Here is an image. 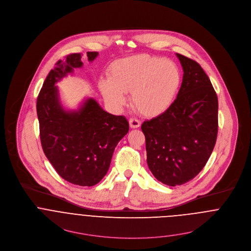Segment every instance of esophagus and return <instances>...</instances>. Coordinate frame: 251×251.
Masks as SVG:
<instances>
[{"label":"esophagus","instance_id":"obj_1","mask_svg":"<svg viewBox=\"0 0 251 251\" xmlns=\"http://www.w3.org/2000/svg\"><path fill=\"white\" fill-rule=\"evenodd\" d=\"M129 126H130L131 128H137V127H139L141 126V122L139 120H137V119L131 118L129 120Z\"/></svg>","mask_w":251,"mask_h":251}]
</instances>
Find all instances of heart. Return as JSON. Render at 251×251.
I'll use <instances>...</instances> for the list:
<instances>
[{"label": "heart", "mask_w": 251, "mask_h": 251, "mask_svg": "<svg viewBox=\"0 0 251 251\" xmlns=\"http://www.w3.org/2000/svg\"><path fill=\"white\" fill-rule=\"evenodd\" d=\"M181 84L177 65L164 57L139 54L117 60L109 70V79L101 78L100 88L105 100L121 107L125 93H131V102L139 113L156 117L173 104Z\"/></svg>", "instance_id": "obj_1"}]
</instances>
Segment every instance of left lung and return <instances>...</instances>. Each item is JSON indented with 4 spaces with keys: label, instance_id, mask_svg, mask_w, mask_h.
<instances>
[{
    "label": "left lung",
    "instance_id": "obj_1",
    "mask_svg": "<svg viewBox=\"0 0 251 251\" xmlns=\"http://www.w3.org/2000/svg\"><path fill=\"white\" fill-rule=\"evenodd\" d=\"M183 79L176 99L163 114L141 126L147 163L160 182L178 186L205 166L218 135V97L201 66L176 53Z\"/></svg>",
    "mask_w": 251,
    "mask_h": 251
}]
</instances>
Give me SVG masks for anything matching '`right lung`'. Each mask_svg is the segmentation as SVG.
Wrapping results in <instances>:
<instances>
[{
    "label": "right lung",
    "instance_id": "right-lung-1",
    "mask_svg": "<svg viewBox=\"0 0 251 251\" xmlns=\"http://www.w3.org/2000/svg\"><path fill=\"white\" fill-rule=\"evenodd\" d=\"M98 54L88 51V60ZM80 58V53H71L56 62L37 97L36 110L42 149L56 173L75 185L94 186L106 175L115 148L129 125L124 116L104 111L92 98L77 110L63 108L55 83L82 67Z\"/></svg>",
    "mask_w": 251,
    "mask_h": 251
}]
</instances>
